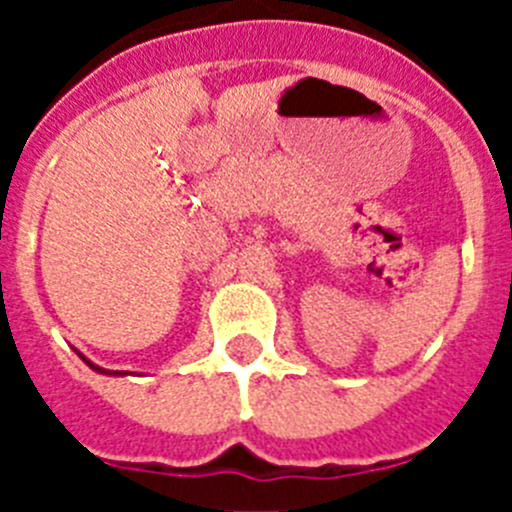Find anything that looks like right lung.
I'll use <instances>...</instances> for the list:
<instances>
[{
	"label": "right lung",
	"instance_id": "add662e5",
	"mask_svg": "<svg viewBox=\"0 0 512 512\" xmlns=\"http://www.w3.org/2000/svg\"><path fill=\"white\" fill-rule=\"evenodd\" d=\"M79 356H81V354H79ZM81 359H84V356H81ZM84 361H87V364H89V366H92L94 372H99V374H112V377H117V374H120V372H107V369H102V366L92 364V361H89V359H84Z\"/></svg>",
	"mask_w": 512,
	"mask_h": 512
}]
</instances>
